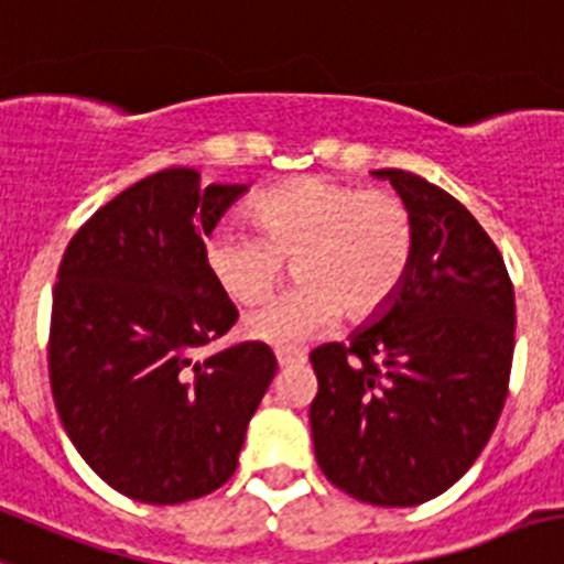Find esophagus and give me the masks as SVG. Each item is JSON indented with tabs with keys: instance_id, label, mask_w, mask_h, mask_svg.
I'll return each instance as SVG.
<instances>
[{
	"instance_id": "obj_1",
	"label": "esophagus",
	"mask_w": 564,
	"mask_h": 564,
	"mask_svg": "<svg viewBox=\"0 0 564 564\" xmlns=\"http://www.w3.org/2000/svg\"><path fill=\"white\" fill-rule=\"evenodd\" d=\"M275 360H278V366H294V364H303V355L300 352H294V349H275Z\"/></svg>"
}]
</instances>
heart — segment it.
Returning a JSON list of instances; mask_svg holds the SVG:
<instances>
[{
    "mask_svg": "<svg viewBox=\"0 0 564 564\" xmlns=\"http://www.w3.org/2000/svg\"><path fill=\"white\" fill-rule=\"evenodd\" d=\"M253 223L220 228L206 242V264L234 303L259 305L292 261L297 286L245 322L259 341L292 347L325 333L341 311L371 316L413 261V215L388 189L305 176L256 200Z\"/></svg>",
    "mask_w": 564,
    "mask_h": 564,
    "instance_id": "1",
    "label": "heart"
}]
</instances>
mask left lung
<instances>
[{"label": "left lung", "mask_w": 564, "mask_h": 564, "mask_svg": "<svg viewBox=\"0 0 564 564\" xmlns=\"http://www.w3.org/2000/svg\"><path fill=\"white\" fill-rule=\"evenodd\" d=\"M391 178L413 215V261L371 325L311 352L322 474L358 501L415 507L482 455L510 391L516 289L494 239L446 189Z\"/></svg>", "instance_id": "8db88e82"}]
</instances>
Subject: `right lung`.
Listing matches in <instances>:
<instances>
[{"label":"right lung","mask_w":564,"mask_h":564,"mask_svg":"<svg viewBox=\"0 0 564 564\" xmlns=\"http://www.w3.org/2000/svg\"><path fill=\"white\" fill-rule=\"evenodd\" d=\"M245 189L160 171L101 206L59 261L54 408L82 460L134 501L182 505L223 488L278 371L261 341L200 355L239 319L204 239Z\"/></svg>","instance_id":"add662e5"}]
</instances>
